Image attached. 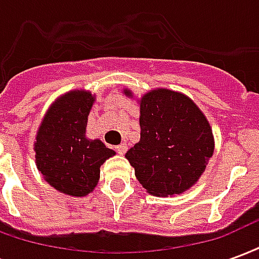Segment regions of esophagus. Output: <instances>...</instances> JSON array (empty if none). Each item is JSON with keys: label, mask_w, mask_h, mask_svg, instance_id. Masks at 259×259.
Masks as SVG:
<instances>
[{"label": "esophagus", "mask_w": 259, "mask_h": 259, "mask_svg": "<svg viewBox=\"0 0 259 259\" xmlns=\"http://www.w3.org/2000/svg\"><path fill=\"white\" fill-rule=\"evenodd\" d=\"M126 151H127V146H126V144H120V146L116 147V152L120 154V155H123Z\"/></svg>", "instance_id": "34e87169"}]
</instances>
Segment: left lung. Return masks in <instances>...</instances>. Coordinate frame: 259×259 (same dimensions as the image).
<instances>
[{"instance_id": "1", "label": "left lung", "mask_w": 259, "mask_h": 259, "mask_svg": "<svg viewBox=\"0 0 259 259\" xmlns=\"http://www.w3.org/2000/svg\"><path fill=\"white\" fill-rule=\"evenodd\" d=\"M124 94L132 97V91ZM140 141L126 158L150 194H182L197 183L215 144L211 126L193 100L168 89L147 93L140 100Z\"/></svg>"}]
</instances>
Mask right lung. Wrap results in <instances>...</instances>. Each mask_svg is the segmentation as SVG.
I'll return each mask as SVG.
<instances>
[{"instance_id":"add662e5","label":"right lung","mask_w":259,"mask_h":259,"mask_svg":"<svg viewBox=\"0 0 259 259\" xmlns=\"http://www.w3.org/2000/svg\"><path fill=\"white\" fill-rule=\"evenodd\" d=\"M96 97L90 91H69L50 107L34 143L36 165L55 190L84 197L100 179V166L115 151L101 140L85 137L87 118Z\"/></svg>"}]
</instances>
